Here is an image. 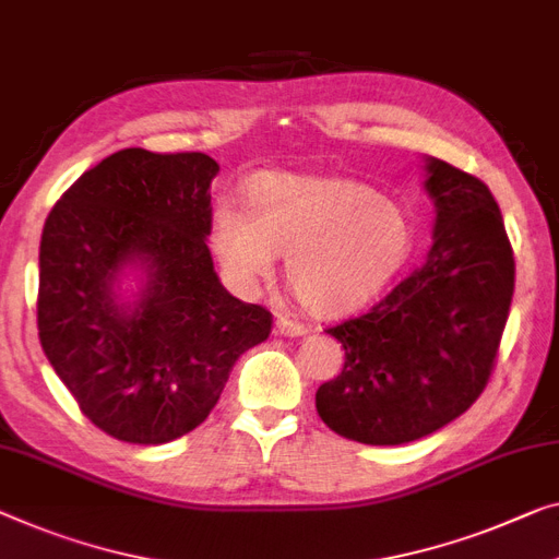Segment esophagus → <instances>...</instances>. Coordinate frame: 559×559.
<instances>
[{
	"mask_svg": "<svg viewBox=\"0 0 559 559\" xmlns=\"http://www.w3.org/2000/svg\"><path fill=\"white\" fill-rule=\"evenodd\" d=\"M276 333H281V336H304V333H308V326L301 321L278 319L276 321Z\"/></svg>",
	"mask_w": 559,
	"mask_h": 559,
	"instance_id": "1",
	"label": "esophagus"
}]
</instances>
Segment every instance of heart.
<instances>
[{"label":"heart","instance_id":"b5f03b06","mask_svg":"<svg viewBox=\"0 0 559 559\" xmlns=\"http://www.w3.org/2000/svg\"><path fill=\"white\" fill-rule=\"evenodd\" d=\"M246 213L215 207L211 246L238 286L273 273L286 253V281L308 313L354 311L386 286L412 251L402 205L359 180L258 173L246 182Z\"/></svg>","mask_w":559,"mask_h":559}]
</instances>
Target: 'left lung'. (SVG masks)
I'll return each instance as SVG.
<instances>
[{"instance_id":"8db88e82","label":"left lung","mask_w":559,"mask_h":559,"mask_svg":"<svg viewBox=\"0 0 559 559\" xmlns=\"http://www.w3.org/2000/svg\"><path fill=\"white\" fill-rule=\"evenodd\" d=\"M424 188L437 207L427 261L369 311L326 329L346 361L316 391V409L361 444H406L469 409L510 316L514 255L495 195L437 157Z\"/></svg>"}]
</instances>
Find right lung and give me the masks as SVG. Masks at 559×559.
Wrapping results in <instances>:
<instances>
[{
    "label": "right lung",
    "instance_id": "obj_1",
    "mask_svg": "<svg viewBox=\"0 0 559 559\" xmlns=\"http://www.w3.org/2000/svg\"><path fill=\"white\" fill-rule=\"evenodd\" d=\"M205 153L128 147L82 173L39 243L37 329L80 412L120 441L165 444L207 419L238 356L269 338L273 316L230 296L213 271ZM146 269L135 305L114 283Z\"/></svg>",
    "mask_w": 559,
    "mask_h": 559
}]
</instances>
